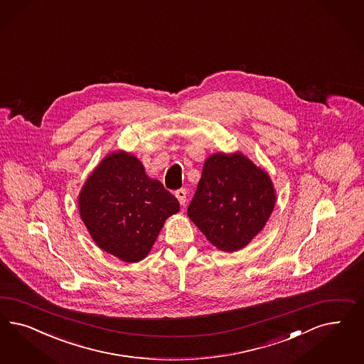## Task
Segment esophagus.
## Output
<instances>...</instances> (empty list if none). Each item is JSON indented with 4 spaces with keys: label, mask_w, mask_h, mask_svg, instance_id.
Returning a JSON list of instances; mask_svg holds the SVG:
<instances>
[{
    "label": "esophagus",
    "mask_w": 364,
    "mask_h": 364,
    "mask_svg": "<svg viewBox=\"0 0 364 364\" xmlns=\"http://www.w3.org/2000/svg\"><path fill=\"white\" fill-rule=\"evenodd\" d=\"M176 197L178 198V200H179V203L185 206V203L188 202V191H186V188H179V190H176Z\"/></svg>",
    "instance_id": "34e87169"
}]
</instances>
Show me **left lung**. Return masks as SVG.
<instances>
[{
    "label": "left lung",
    "mask_w": 364,
    "mask_h": 364,
    "mask_svg": "<svg viewBox=\"0 0 364 364\" xmlns=\"http://www.w3.org/2000/svg\"><path fill=\"white\" fill-rule=\"evenodd\" d=\"M270 178L242 154H214L203 164L188 215L214 247L240 250L262 230L274 208Z\"/></svg>",
    "instance_id": "1"
}]
</instances>
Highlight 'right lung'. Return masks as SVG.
I'll list each match as a JSON object with an SVG mask.
<instances>
[{
	"mask_svg": "<svg viewBox=\"0 0 364 364\" xmlns=\"http://www.w3.org/2000/svg\"><path fill=\"white\" fill-rule=\"evenodd\" d=\"M79 209L97 247L136 262L147 256L179 202L159 181L146 176L135 156L120 151L108 155L87 179Z\"/></svg>",
	"mask_w": 364,
	"mask_h": 364,
	"instance_id": "right-lung-1",
	"label": "right lung"
}]
</instances>
